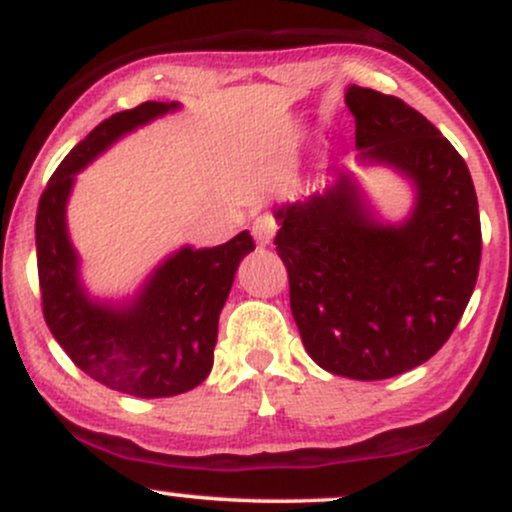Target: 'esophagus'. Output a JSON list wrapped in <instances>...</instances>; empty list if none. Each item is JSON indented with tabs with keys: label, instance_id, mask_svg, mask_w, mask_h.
Listing matches in <instances>:
<instances>
[{
	"label": "esophagus",
	"instance_id": "esophagus-1",
	"mask_svg": "<svg viewBox=\"0 0 512 512\" xmlns=\"http://www.w3.org/2000/svg\"><path fill=\"white\" fill-rule=\"evenodd\" d=\"M274 233H276V221H274L272 214L257 216L255 223H252V238H255V243L260 245V248L272 243Z\"/></svg>",
	"mask_w": 512,
	"mask_h": 512
}]
</instances>
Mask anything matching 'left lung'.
Here are the masks:
<instances>
[{
    "mask_svg": "<svg viewBox=\"0 0 512 512\" xmlns=\"http://www.w3.org/2000/svg\"><path fill=\"white\" fill-rule=\"evenodd\" d=\"M358 166L402 175L414 204L380 221L349 168L274 211V245L289 272L291 313L327 373L385 380L448 342L481 262L479 204L467 163L424 115L395 96L349 86Z\"/></svg>",
    "mask_w": 512,
    "mask_h": 512,
    "instance_id": "obj_1",
    "label": "left lung"
}]
</instances>
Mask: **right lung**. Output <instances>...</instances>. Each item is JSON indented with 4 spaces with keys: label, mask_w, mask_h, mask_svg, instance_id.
<instances>
[{
    "label": "right lung",
    "mask_w": 512,
    "mask_h": 512,
    "mask_svg": "<svg viewBox=\"0 0 512 512\" xmlns=\"http://www.w3.org/2000/svg\"><path fill=\"white\" fill-rule=\"evenodd\" d=\"M178 108L149 101L103 120L55 170L35 216L40 296L52 337L93 380L142 399L182 395L204 383L214 366L223 303L255 243L243 231L216 248L185 245L158 264L132 298L101 301L81 279L67 202L76 173L117 139Z\"/></svg>",
    "instance_id": "1"
}]
</instances>
